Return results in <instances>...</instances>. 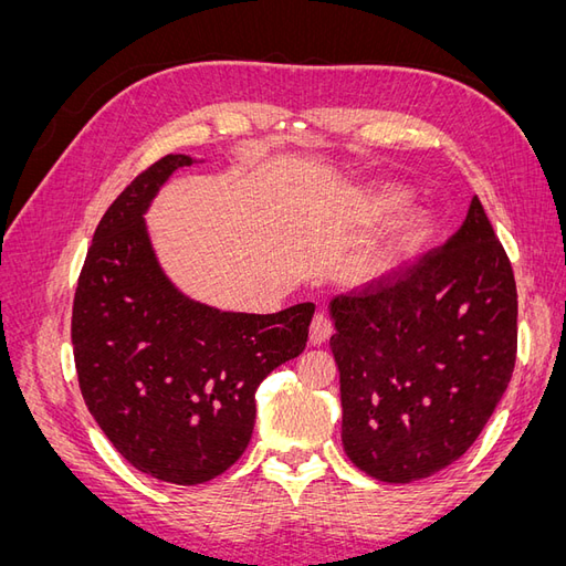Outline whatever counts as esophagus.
Wrapping results in <instances>:
<instances>
[{
    "label": "esophagus",
    "instance_id": "1",
    "mask_svg": "<svg viewBox=\"0 0 566 566\" xmlns=\"http://www.w3.org/2000/svg\"><path fill=\"white\" fill-rule=\"evenodd\" d=\"M333 335V323L331 318L325 314H316L314 321H312V328H310V342L314 347L323 345L325 339H328Z\"/></svg>",
    "mask_w": 566,
    "mask_h": 566
}]
</instances>
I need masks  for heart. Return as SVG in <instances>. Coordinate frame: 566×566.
<instances>
[{
    "instance_id": "b5f03b06",
    "label": "heart",
    "mask_w": 566,
    "mask_h": 566,
    "mask_svg": "<svg viewBox=\"0 0 566 566\" xmlns=\"http://www.w3.org/2000/svg\"><path fill=\"white\" fill-rule=\"evenodd\" d=\"M406 191L399 186H380L370 196V212L373 217L385 219L394 212H399L406 205ZM432 233V217L416 210L403 214L399 221L387 229L378 245L364 256L361 276L364 279H382L391 273L399 264H403L410 254H416Z\"/></svg>"
}]
</instances>
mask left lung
I'll return each mask as SVG.
<instances>
[{
	"mask_svg": "<svg viewBox=\"0 0 566 566\" xmlns=\"http://www.w3.org/2000/svg\"><path fill=\"white\" fill-rule=\"evenodd\" d=\"M328 310L349 460L389 484L449 468L493 416L517 356L515 276L479 198L441 248Z\"/></svg>",
	"mask_w": 566,
	"mask_h": 566,
	"instance_id": "obj_1",
	"label": "left lung"
}]
</instances>
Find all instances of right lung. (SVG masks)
<instances>
[{
  "label": "right lung",
  "mask_w": 566,
  "mask_h": 566,
  "mask_svg": "<svg viewBox=\"0 0 566 566\" xmlns=\"http://www.w3.org/2000/svg\"><path fill=\"white\" fill-rule=\"evenodd\" d=\"M165 156L98 221L73 302V352L84 403L129 465L193 486L248 449L254 391L304 352L316 306L221 312L188 297L153 248L146 212L177 169Z\"/></svg>",
  "instance_id": "obj_1"
}]
</instances>
